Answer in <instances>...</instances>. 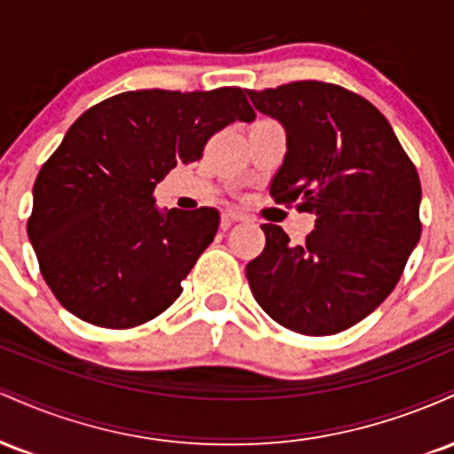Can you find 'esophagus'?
I'll return each instance as SVG.
<instances>
[{
	"label": "esophagus",
	"mask_w": 454,
	"mask_h": 454,
	"mask_svg": "<svg viewBox=\"0 0 454 454\" xmlns=\"http://www.w3.org/2000/svg\"><path fill=\"white\" fill-rule=\"evenodd\" d=\"M245 220H247V215L237 209H228L223 213V222H245Z\"/></svg>",
	"instance_id": "1"
}]
</instances>
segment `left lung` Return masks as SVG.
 Returning a JSON list of instances; mask_svg holds the SVG:
<instances>
[{"label": "left lung", "instance_id": "8db88e82", "mask_svg": "<svg viewBox=\"0 0 454 454\" xmlns=\"http://www.w3.org/2000/svg\"><path fill=\"white\" fill-rule=\"evenodd\" d=\"M281 123L286 158L275 202L316 213L303 245L262 223L267 245L245 267L254 299L281 326L335 335L393 293L420 239V179L382 113L320 81L247 91Z\"/></svg>", "mask_w": 454, "mask_h": 454}]
</instances>
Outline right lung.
Instances as JSON below:
<instances>
[{
  "instance_id": "obj_1",
  "label": "right lung",
  "mask_w": 454,
  "mask_h": 454,
  "mask_svg": "<svg viewBox=\"0 0 454 454\" xmlns=\"http://www.w3.org/2000/svg\"><path fill=\"white\" fill-rule=\"evenodd\" d=\"M243 90H143L108 98L72 123L34 184L27 237L70 314L104 328L153 320L220 226L211 207L158 209L153 190L207 140L254 121Z\"/></svg>"
}]
</instances>
